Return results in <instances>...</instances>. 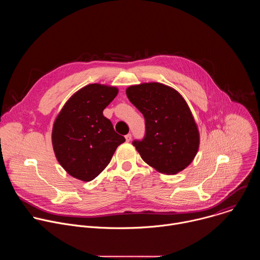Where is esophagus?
I'll list each match as a JSON object with an SVG mask.
<instances>
[{"label": "esophagus", "instance_id": "obj_1", "mask_svg": "<svg viewBox=\"0 0 260 260\" xmlns=\"http://www.w3.org/2000/svg\"><path fill=\"white\" fill-rule=\"evenodd\" d=\"M125 140H126V142H129V141L132 140V135H131V134H127V135L125 136Z\"/></svg>", "mask_w": 260, "mask_h": 260}]
</instances>
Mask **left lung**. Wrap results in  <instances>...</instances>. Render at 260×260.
Returning a JSON list of instances; mask_svg holds the SVG:
<instances>
[{"label": "left lung", "mask_w": 260, "mask_h": 260, "mask_svg": "<svg viewBox=\"0 0 260 260\" xmlns=\"http://www.w3.org/2000/svg\"><path fill=\"white\" fill-rule=\"evenodd\" d=\"M131 103L145 118V136L133 145L157 172L175 175L198 153L200 134L188 105L174 88L157 82L126 89Z\"/></svg>", "instance_id": "obj_1"}]
</instances>
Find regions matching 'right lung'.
Returning a JSON list of instances; mask_svg holds the SVG:
<instances>
[{
	"mask_svg": "<svg viewBox=\"0 0 260 260\" xmlns=\"http://www.w3.org/2000/svg\"><path fill=\"white\" fill-rule=\"evenodd\" d=\"M117 93L113 86L88 84L73 94L57 115L52 128L53 150L72 177L93 180L125 141L103 115Z\"/></svg>",
	"mask_w": 260,
	"mask_h": 260,
	"instance_id": "add662e5",
	"label": "right lung"
}]
</instances>
